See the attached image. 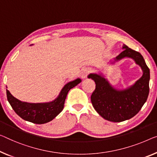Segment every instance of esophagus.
Returning a JSON list of instances; mask_svg holds the SVG:
<instances>
[{
	"label": "esophagus",
	"mask_w": 157,
	"mask_h": 157,
	"mask_svg": "<svg viewBox=\"0 0 157 157\" xmlns=\"http://www.w3.org/2000/svg\"><path fill=\"white\" fill-rule=\"evenodd\" d=\"M91 71H91V69L89 68V67H86V68L82 69V70L81 74H80L81 78H83V79L86 78V77H87L88 74L90 73Z\"/></svg>",
	"instance_id": "1"
}]
</instances>
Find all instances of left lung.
Returning a JSON list of instances; mask_svg holds the SVG:
<instances>
[{"label":"left lung","instance_id":"1","mask_svg":"<svg viewBox=\"0 0 157 157\" xmlns=\"http://www.w3.org/2000/svg\"><path fill=\"white\" fill-rule=\"evenodd\" d=\"M122 48L123 51L114 58L111 64L125 58L134 60L142 71V77L134 85L124 90H117L102 73H91L88 75L96 84L95 90L91 96L93 107L102 118L116 123L128 120L136 115L146 102L149 92L150 73L144 58L125 44Z\"/></svg>","mask_w":157,"mask_h":157}]
</instances>
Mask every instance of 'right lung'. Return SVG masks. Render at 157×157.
<instances>
[{
	"instance_id": "right-lung-1",
	"label": "right lung",
	"mask_w": 157,
	"mask_h": 157,
	"mask_svg": "<svg viewBox=\"0 0 157 157\" xmlns=\"http://www.w3.org/2000/svg\"><path fill=\"white\" fill-rule=\"evenodd\" d=\"M81 81V79L78 78L67 82L58 97L50 102L35 104L21 101L14 97L8 90H6L7 98L12 108L20 118L36 124L46 123L52 121L63 111L67 93Z\"/></svg>"
}]
</instances>
